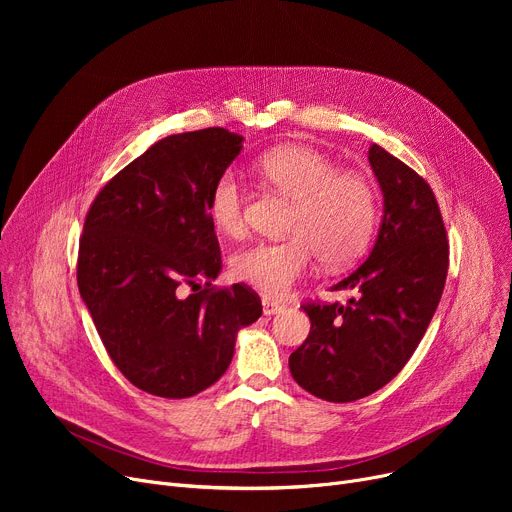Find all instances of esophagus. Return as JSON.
I'll return each mask as SVG.
<instances>
[{"instance_id": "34e87169", "label": "esophagus", "mask_w": 512, "mask_h": 512, "mask_svg": "<svg viewBox=\"0 0 512 512\" xmlns=\"http://www.w3.org/2000/svg\"><path fill=\"white\" fill-rule=\"evenodd\" d=\"M261 305H263V315H276V313L284 311V305L278 301H272V299H263Z\"/></svg>"}]
</instances>
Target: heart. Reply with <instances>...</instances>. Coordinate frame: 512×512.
Here are the masks:
<instances>
[{
  "label": "heart",
  "instance_id": "heart-1",
  "mask_svg": "<svg viewBox=\"0 0 512 512\" xmlns=\"http://www.w3.org/2000/svg\"><path fill=\"white\" fill-rule=\"evenodd\" d=\"M257 174L294 201L280 242H253L230 259L234 280L265 297H282L303 280L319 255L330 267L361 257L378 226V193L355 172H342L330 157L303 145H282L255 161ZM207 215L211 226L236 238L247 230V191L234 172L213 182Z\"/></svg>",
  "mask_w": 512,
  "mask_h": 512
}]
</instances>
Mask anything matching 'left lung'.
<instances>
[{
    "instance_id": "obj_1",
    "label": "left lung",
    "mask_w": 512,
    "mask_h": 512,
    "mask_svg": "<svg viewBox=\"0 0 512 512\" xmlns=\"http://www.w3.org/2000/svg\"><path fill=\"white\" fill-rule=\"evenodd\" d=\"M369 164L384 193L378 240L334 290L346 305L307 303V340L288 359L294 382L317 398L353 402L386 386L407 365L432 321L448 274V238L436 195L380 145Z\"/></svg>"
}]
</instances>
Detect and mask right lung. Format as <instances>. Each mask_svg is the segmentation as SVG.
<instances>
[{
	"instance_id": "right-lung-1",
	"label": "right lung",
	"mask_w": 512,
	"mask_h": 512,
	"mask_svg": "<svg viewBox=\"0 0 512 512\" xmlns=\"http://www.w3.org/2000/svg\"><path fill=\"white\" fill-rule=\"evenodd\" d=\"M242 149L226 128L172 134L107 182L85 218L76 282L107 355L161 398H188L228 369L236 332L261 315L245 284L215 288L220 242L207 215ZM194 292L182 298L179 288Z\"/></svg>"
}]
</instances>
